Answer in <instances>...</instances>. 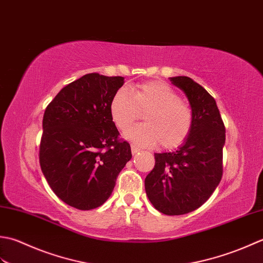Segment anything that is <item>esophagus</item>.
Instances as JSON below:
<instances>
[{
  "label": "esophagus",
  "mask_w": 263,
  "mask_h": 263,
  "mask_svg": "<svg viewBox=\"0 0 263 263\" xmlns=\"http://www.w3.org/2000/svg\"><path fill=\"white\" fill-rule=\"evenodd\" d=\"M139 151H141V148L137 147L136 145H132V153H133V154H136V153H138Z\"/></svg>",
  "instance_id": "1"
}]
</instances>
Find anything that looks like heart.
<instances>
[{"mask_svg":"<svg viewBox=\"0 0 263 263\" xmlns=\"http://www.w3.org/2000/svg\"><path fill=\"white\" fill-rule=\"evenodd\" d=\"M112 120L121 130L145 113L144 124L125 132V138L142 146L160 143L174 148L189 137L193 126V112L180 101L179 94L162 82H146L132 88L118 89L110 103Z\"/></svg>","mask_w":263,"mask_h":263,"instance_id":"b5f03b06","label":"heart"}]
</instances>
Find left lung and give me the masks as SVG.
<instances>
[{
  "label": "left lung",
  "instance_id": "1",
  "mask_svg": "<svg viewBox=\"0 0 263 263\" xmlns=\"http://www.w3.org/2000/svg\"><path fill=\"white\" fill-rule=\"evenodd\" d=\"M169 79L189 100L193 126L176 151L154 154L145 192L158 211L179 216L200 208L220 183L226 130L216 100L201 85L186 76Z\"/></svg>",
  "mask_w": 263,
  "mask_h": 263
}]
</instances>
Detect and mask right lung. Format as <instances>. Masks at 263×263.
<instances>
[{
  "label": "right lung",
  "instance_id": "obj_1",
  "mask_svg": "<svg viewBox=\"0 0 263 263\" xmlns=\"http://www.w3.org/2000/svg\"><path fill=\"white\" fill-rule=\"evenodd\" d=\"M124 83L120 76L87 73L63 87L44 112L42 173L59 199L79 210L103 204L132 159L130 145L118 139L110 112Z\"/></svg>",
  "mask_w": 263,
  "mask_h": 263
}]
</instances>
